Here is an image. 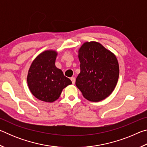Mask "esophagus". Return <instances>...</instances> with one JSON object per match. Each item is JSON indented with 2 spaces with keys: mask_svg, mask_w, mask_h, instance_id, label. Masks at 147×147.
<instances>
[{
  "mask_svg": "<svg viewBox=\"0 0 147 147\" xmlns=\"http://www.w3.org/2000/svg\"><path fill=\"white\" fill-rule=\"evenodd\" d=\"M71 80L72 83H73V84H75V80H76V79H75V78H74V77H71Z\"/></svg>",
  "mask_w": 147,
  "mask_h": 147,
  "instance_id": "obj_1",
  "label": "esophagus"
}]
</instances>
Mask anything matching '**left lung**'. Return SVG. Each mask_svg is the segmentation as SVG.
<instances>
[{
  "label": "left lung",
  "instance_id": "1",
  "mask_svg": "<svg viewBox=\"0 0 147 147\" xmlns=\"http://www.w3.org/2000/svg\"><path fill=\"white\" fill-rule=\"evenodd\" d=\"M80 73L76 86L84 98L99 102L112 93L119 75V63L115 54L96 41L84 43L78 50Z\"/></svg>",
  "mask_w": 147,
  "mask_h": 147
}]
</instances>
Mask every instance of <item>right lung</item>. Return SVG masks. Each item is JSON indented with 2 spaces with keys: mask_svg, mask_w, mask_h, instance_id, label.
I'll use <instances>...</instances> for the list:
<instances>
[{
  "mask_svg": "<svg viewBox=\"0 0 147 147\" xmlns=\"http://www.w3.org/2000/svg\"><path fill=\"white\" fill-rule=\"evenodd\" d=\"M58 53L48 50L39 54L32 61L27 75V83L32 94L39 100L53 102L62 90L72 84L55 65Z\"/></svg>",
  "mask_w": 147,
  "mask_h": 147,
  "instance_id": "obj_1",
  "label": "right lung"
}]
</instances>
